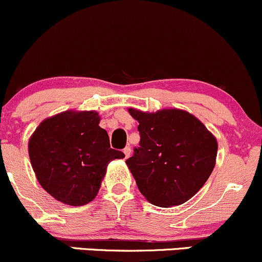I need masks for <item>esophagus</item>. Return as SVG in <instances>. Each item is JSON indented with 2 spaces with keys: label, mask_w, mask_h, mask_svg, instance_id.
Instances as JSON below:
<instances>
[{
  "label": "esophagus",
  "mask_w": 262,
  "mask_h": 262,
  "mask_svg": "<svg viewBox=\"0 0 262 262\" xmlns=\"http://www.w3.org/2000/svg\"><path fill=\"white\" fill-rule=\"evenodd\" d=\"M131 152H132V150H131L130 146H126V147L123 148V154H125V157H126V159H127V157H130Z\"/></svg>",
  "instance_id": "obj_1"
}]
</instances>
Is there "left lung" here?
<instances>
[{
  "label": "left lung",
  "mask_w": 262,
  "mask_h": 262,
  "mask_svg": "<svg viewBox=\"0 0 262 262\" xmlns=\"http://www.w3.org/2000/svg\"><path fill=\"white\" fill-rule=\"evenodd\" d=\"M128 111L140 123V143L126 164L140 192L156 206L186 202L204 186L215 167L216 139L186 111Z\"/></svg>",
  "instance_id": "1"
}]
</instances>
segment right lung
<instances>
[{"label":"right lung","instance_id":"add662e5","mask_svg":"<svg viewBox=\"0 0 262 262\" xmlns=\"http://www.w3.org/2000/svg\"><path fill=\"white\" fill-rule=\"evenodd\" d=\"M96 112L67 111L45 120L29 143V154L38 182L63 204L81 206L100 190L108 162L123 159L110 146Z\"/></svg>","mask_w":262,"mask_h":262}]
</instances>
